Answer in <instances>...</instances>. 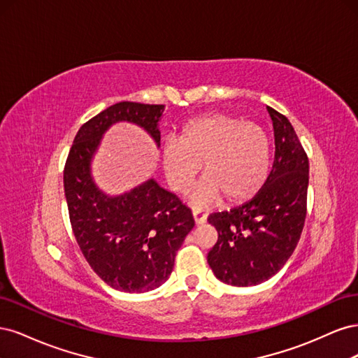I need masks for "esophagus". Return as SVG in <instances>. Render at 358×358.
<instances>
[{
    "label": "esophagus",
    "instance_id": "esophagus-1",
    "mask_svg": "<svg viewBox=\"0 0 358 358\" xmlns=\"http://www.w3.org/2000/svg\"><path fill=\"white\" fill-rule=\"evenodd\" d=\"M192 216L194 220H196V224H204L206 222V218H208V215L204 213V210L201 209H192Z\"/></svg>",
    "mask_w": 358,
    "mask_h": 358
}]
</instances>
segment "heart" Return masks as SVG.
<instances>
[{
	"label": "heart",
	"mask_w": 358,
	"mask_h": 358,
	"mask_svg": "<svg viewBox=\"0 0 358 358\" xmlns=\"http://www.w3.org/2000/svg\"><path fill=\"white\" fill-rule=\"evenodd\" d=\"M203 164L206 176L192 201L209 204L224 197L241 204L255 197L267 182L272 148L263 128L229 113H208L182 127L179 138L162 146V166L170 187L187 192Z\"/></svg>",
	"instance_id": "1"
}]
</instances>
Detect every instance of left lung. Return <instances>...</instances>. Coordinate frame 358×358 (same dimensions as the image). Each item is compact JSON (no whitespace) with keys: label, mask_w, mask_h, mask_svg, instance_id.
I'll use <instances>...</instances> for the list:
<instances>
[{"label":"left lung","mask_w":358,"mask_h":358,"mask_svg":"<svg viewBox=\"0 0 358 358\" xmlns=\"http://www.w3.org/2000/svg\"><path fill=\"white\" fill-rule=\"evenodd\" d=\"M273 121L275 161L255 197L209 215L218 241L208 254L215 276L236 287L276 275L294 252L306 220L309 161L287 116L267 107Z\"/></svg>","instance_id":"obj_1"}]
</instances>
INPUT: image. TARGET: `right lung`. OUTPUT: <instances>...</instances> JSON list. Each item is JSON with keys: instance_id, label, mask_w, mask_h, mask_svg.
<instances>
[{"instance_id": "right-lung-1", "label": "right lung", "mask_w": 358, "mask_h": 358, "mask_svg": "<svg viewBox=\"0 0 358 358\" xmlns=\"http://www.w3.org/2000/svg\"><path fill=\"white\" fill-rule=\"evenodd\" d=\"M162 104L116 103L85 122L64 167L71 229L86 262L107 285L125 292L154 289L169 279L178 249L192 230L191 209L154 179L109 197L91 178V158L112 124L128 121L159 146Z\"/></svg>"}]
</instances>
